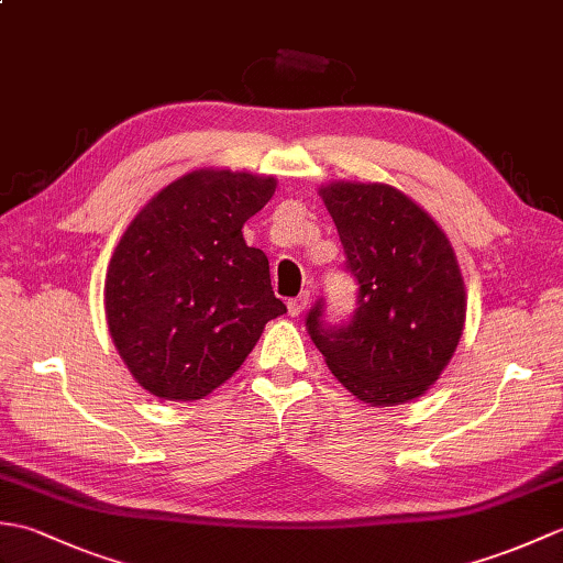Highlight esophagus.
I'll list each match as a JSON object with an SVG mask.
<instances>
[{
	"instance_id": "34e87169",
	"label": "esophagus",
	"mask_w": 563,
	"mask_h": 563,
	"mask_svg": "<svg viewBox=\"0 0 563 563\" xmlns=\"http://www.w3.org/2000/svg\"><path fill=\"white\" fill-rule=\"evenodd\" d=\"M309 305V292H300L292 300H288V312L290 317H300L305 312V307Z\"/></svg>"
}]
</instances>
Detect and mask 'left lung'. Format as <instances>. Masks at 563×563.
Returning a JSON list of instances; mask_svg holds the SVG:
<instances>
[{
    "instance_id": "1",
    "label": "left lung",
    "mask_w": 563,
    "mask_h": 563,
    "mask_svg": "<svg viewBox=\"0 0 563 563\" xmlns=\"http://www.w3.org/2000/svg\"><path fill=\"white\" fill-rule=\"evenodd\" d=\"M336 224L345 273L357 285L353 314L331 324L324 297L307 331L341 385L373 406L411 401L433 385L457 349L466 297L445 232L385 184L319 190Z\"/></svg>"
}]
</instances>
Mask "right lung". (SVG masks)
<instances>
[{
  "label": "right lung",
  "instance_id": "1",
  "mask_svg": "<svg viewBox=\"0 0 563 563\" xmlns=\"http://www.w3.org/2000/svg\"><path fill=\"white\" fill-rule=\"evenodd\" d=\"M275 178L200 169L159 190L118 242L106 319L118 353L150 394L202 399L230 379L271 319L288 312L268 258L242 227Z\"/></svg>",
  "mask_w": 563,
  "mask_h": 563
}]
</instances>
